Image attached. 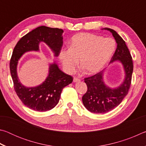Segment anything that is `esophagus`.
Masks as SVG:
<instances>
[{
	"mask_svg": "<svg viewBox=\"0 0 146 146\" xmlns=\"http://www.w3.org/2000/svg\"><path fill=\"white\" fill-rule=\"evenodd\" d=\"M80 79L77 78V77H76V76H75V77L73 78V82H78V81H80Z\"/></svg>",
	"mask_w": 146,
	"mask_h": 146,
	"instance_id": "esophagus-1",
	"label": "esophagus"
}]
</instances>
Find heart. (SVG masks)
Returning <instances> with one entry per match:
<instances>
[{"label": "heart", "mask_w": 146, "mask_h": 146, "mask_svg": "<svg viewBox=\"0 0 146 146\" xmlns=\"http://www.w3.org/2000/svg\"><path fill=\"white\" fill-rule=\"evenodd\" d=\"M115 48L116 42L113 38L81 33L73 36L71 47L62 49L59 58L68 73L75 71L80 60L81 67L86 72L94 74L104 67L115 52Z\"/></svg>", "instance_id": "heart-1"}]
</instances>
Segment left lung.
<instances>
[{
    "mask_svg": "<svg viewBox=\"0 0 146 146\" xmlns=\"http://www.w3.org/2000/svg\"><path fill=\"white\" fill-rule=\"evenodd\" d=\"M105 29L112 33L117 43L110 63L116 60L120 61L124 68L125 76L122 84L115 89L108 87L104 82V70L84 78L88 90L83 95L82 102L88 110L94 113H108L120 104L129 91L133 71L132 56L125 41L113 29Z\"/></svg>",
    "mask_w": 146,
    "mask_h": 146,
    "instance_id": "1",
    "label": "left lung"
}]
</instances>
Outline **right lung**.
I'll list each match as a JSON object with an SVG mask.
<instances>
[{"mask_svg":"<svg viewBox=\"0 0 146 146\" xmlns=\"http://www.w3.org/2000/svg\"><path fill=\"white\" fill-rule=\"evenodd\" d=\"M62 33V29L39 26L23 36L14 48L9 62L14 90L22 102L34 111L44 112L55 108L60 99L62 89L72 82L73 78L62 72L56 64H53L49 66L48 77L41 85L26 88L18 79L17 63L26 51H38L40 42H45L55 56H58L63 45Z\"/></svg>","mask_w":146,"mask_h":146,"instance_id":"add662e5","label":"right lung"}]
</instances>
